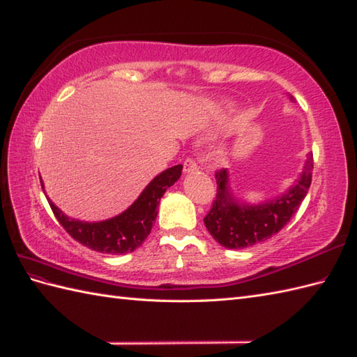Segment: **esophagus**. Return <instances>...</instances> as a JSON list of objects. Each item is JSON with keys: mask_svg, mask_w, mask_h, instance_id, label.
Segmentation results:
<instances>
[{"mask_svg": "<svg viewBox=\"0 0 357 357\" xmlns=\"http://www.w3.org/2000/svg\"><path fill=\"white\" fill-rule=\"evenodd\" d=\"M183 171H185V172H195V171H199V165H197L195 158H192V157H188V158H186V160L183 162Z\"/></svg>", "mask_w": 357, "mask_h": 357, "instance_id": "34e87169", "label": "esophagus"}]
</instances>
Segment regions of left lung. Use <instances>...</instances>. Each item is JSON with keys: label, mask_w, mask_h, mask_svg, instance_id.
<instances>
[{"label": "left lung", "mask_w": 357, "mask_h": 357, "mask_svg": "<svg viewBox=\"0 0 357 357\" xmlns=\"http://www.w3.org/2000/svg\"><path fill=\"white\" fill-rule=\"evenodd\" d=\"M313 155L308 154L298 181L287 192L261 204H245L234 199L226 169L215 172L217 195L204 217L213 240L227 249L249 248L272 238L286 226L303 203L312 183Z\"/></svg>", "instance_id": "left-lung-1"}]
</instances>
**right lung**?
<instances>
[{"label": "right lung", "instance_id": "1", "mask_svg": "<svg viewBox=\"0 0 357 357\" xmlns=\"http://www.w3.org/2000/svg\"><path fill=\"white\" fill-rule=\"evenodd\" d=\"M183 166L176 165L172 168L160 172L151 180L139 199L134 202L128 209L105 221L86 223V221L68 218L58 206L47 197L50 208L58 218L62 227L66 229L71 238L81 243L91 250L100 253H113V255H123L140 248L146 236L151 232L153 223L157 217V206L166 192V189L172 186L181 176ZM41 186L44 189L43 180Z\"/></svg>", "mask_w": 357, "mask_h": 357}]
</instances>
